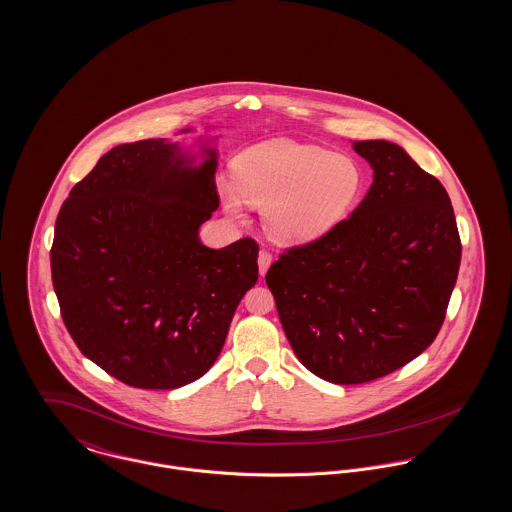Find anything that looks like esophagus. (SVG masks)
<instances>
[{
  "label": "esophagus",
  "instance_id": "esophagus-1",
  "mask_svg": "<svg viewBox=\"0 0 512 512\" xmlns=\"http://www.w3.org/2000/svg\"><path fill=\"white\" fill-rule=\"evenodd\" d=\"M257 261H259V273L263 276L269 271V267H271V263H273V255L263 249V251L259 253V259H257Z\"/></svg>",
  "mask_w": 512,
  "mask_h": 512
}]
</instances>
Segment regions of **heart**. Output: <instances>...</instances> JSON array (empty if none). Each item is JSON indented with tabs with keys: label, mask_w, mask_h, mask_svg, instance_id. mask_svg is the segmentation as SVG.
<instances>
[{
	"label": "heart",
	"mask_w": 512,
	"mask_h": 512,
	"mask_svg": "<svg viewBox=\"0 0 512 512\" xmlns=\"http://www.w3.org/2000/svg\"><path fill=\"white\" fill-rule=\"evenodd\" d=\"M366 177L349 156L288 138L259 142L234 161V183L220 189L226 212L243 220L263 204L265 226L286 243H306L339 228L360 204Z\"/></svg>",
	"instance_id": "1"
}]
</instances>
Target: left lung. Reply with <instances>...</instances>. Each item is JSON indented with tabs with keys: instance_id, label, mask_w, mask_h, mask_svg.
<instances>
[{
	"instance_id": "left-lung-1",
	"label": "left lung",
	"mask_w": 512,
	"mask_h": 512,
	"mask_svg": "<svg viewBox=\"0 0 512 512\" xmlns=\"http://www.w3.org/2000/svg\"><path fill=\"white\" fill-rule=\"evenodd\" d=\"M354 150L374 169L366 197L333 232L280 253L265 276L298 360L341 386L392 374L433 343L462 259L442 183L392 142Z\"/></svg>"
}]
</instances>
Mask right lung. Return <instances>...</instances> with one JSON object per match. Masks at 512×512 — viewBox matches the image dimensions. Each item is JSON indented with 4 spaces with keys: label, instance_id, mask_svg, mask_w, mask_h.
<instances>
[{
    "label": "right lung",
    "instance_id": "1",
    "mask_svg": "<svg viewBox=\"0 0 512 512\" xmlns=\"http://www.w3.org/2000/svg\"><path fill=\"white\" fill-rule=\"evenodd\" d=\"M195 167L161 138L122 144L70 191L50 249L60 314L79 351L142 390L204 376L259 278L251 237L224 249L198 228L218 208L216 152Z\"/></svg>",
    "mask_w": 512,
    "mask_h": 512
}]
</instances>
